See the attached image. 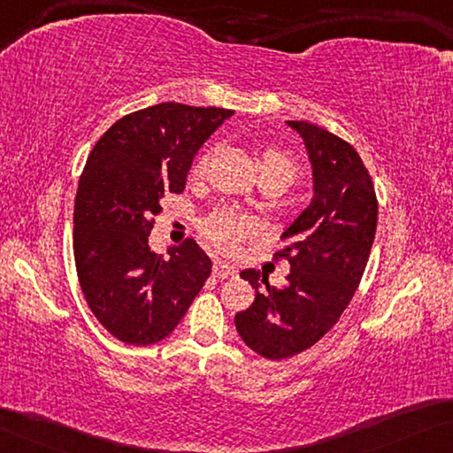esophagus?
I'll return each instance as SVG.
<instances>
[{
	"mask_svg": "<svg viewBox=\"0 0 453 453\" xmlns=\"http://www.w3.org/2000/svg\"><path fill=\"white\" fill-rule=\"evenodd\" d=\"M212 275L219 277V280H225V277L236 275V269L233 265H228V263H225V261H214Z\"/></svg>",
	"mask_w": 453,
	"mask_h": 453,
	"instance_id": "34e87169",
	"label": "esophagus"
}]
</instances>
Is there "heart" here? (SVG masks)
<instances>
[{"instance_id": "heart-1", "label": "heart", "mask_w": 453, "mask_h": 453, "mask_svg": "<svg viewBox=\"0 0 453 453\" xmlns=\"http://www.w3.org/2000/svg\"><path fill=\"white\" fill-rule=\"evenodd\" d=\"M208 159H211V154L200 156L196 165H194V172L203 173ZM259 172L281 178L283 182L289 186L297 176V165L294 159H291L288 154H283V151L265 150L259 157ZM247 233H249L247 222L236 217H231V214H214V217L206 222V234L222 249L234 247L236 241Z\"/></svg>"}]
</instances>
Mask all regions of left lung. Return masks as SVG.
Wrapping results in <instances>:
<instances>
[{
    "label": "left lung",
    "mask_w": 453,
    "mask_h": 453,
    "mask_svg": "<svg viewBox=\"0 0 453 453\" xmlns=\"http://www.w3.org/2000/svg\"><path fill=\"white\" fill-rule=\"evenodd\" d=\"M288 125L308 151L314 196L280 236L288 281L271 288L259 271H241L255 302L234 316L242 342L269 360L308 350L338 322L363 280L379 212L372 180L350 143L314 123Z\"/></svg>",
    "instance_id": "8db88e82"
}]
</instances>
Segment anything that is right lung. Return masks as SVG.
I'll return each mask as SVG.
<instances>
[{"label": "right lung", "mask_w": 453, "mask_h": 453, "mask_svg": "<svg viewBox=\"0 0 453 453\" xmlns=\"http://www.w3.org/2000/svg\"><path fill=\"white\" fill-rule=\"evenodd\" d=\"M234 111L182 103L135 111L96 142L74 200V263L90 311L117 340L148 346L176 328L212 261L196 241L150 249L164 194H180L192 159Z\"/></svg>", "instance_id": "1"}]
</instances>
